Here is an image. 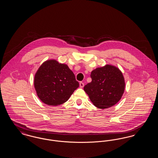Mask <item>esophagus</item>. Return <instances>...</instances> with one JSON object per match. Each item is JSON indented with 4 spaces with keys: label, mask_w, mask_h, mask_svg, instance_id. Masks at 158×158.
<instances>
[{
    "label": "esophagus",
    "mask_w": 158,
    "mask_h": 158,
    "mask_svg": "<svg viewBox=\"0 0 158 158\" xmlns=\"http://www.w3.org/2000/svg\"><path fill=\"white\" fill-rule=\"evenodd\" d=\"M79 85H80V87H81V88H83V86H84V83L81 82L79 83Z\"/></svg>",
    "instance_id": "esophagus-1"
}]
</instances>
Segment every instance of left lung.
Segmentation results:
<instances>
[{
    "label": "left lung",
    "mask_w": 158,
    "mask_h": 158,
    "mask_svg": "<svg viewBox=\"0 0 158 158\" xmlns=\"http://www.w3.org/2000/svg\"><path fill=\"white\" fill-rule=\"evenodd\" d=\"M91 82L84 86L92 104L100 109L115 105L125 90L124 76L119 68L111 64L96 68L91 72Z\"/></svg>",
    "instance_id": "left-lung-1"
}]
</instances>
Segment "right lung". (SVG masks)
<instances>
[{"label":"right lung","instance_id":"right-lung-1","mask_svg":"<svg viewBox=\"0 0 158 158\" xmlns=\"http://www.w3.org/2000/svg\"><path fill=\"white\" fill-rule=\"evenodd\" d=\"M34 85L38 97L43 103L57 106L68 101L79 83L67 64L50 59L38 69Z\"/></svg>","mask_w":158,"mask_h":158}]
</instances>
